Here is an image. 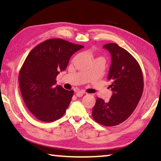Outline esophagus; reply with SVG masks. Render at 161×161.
Masks as SVG:
<instances>
[{
	"label": "esophagus",
	"instance_id": "esophagus-1",
	"mask_svg": "<svg viewBox=\"0 0 161 161\" xmlns=\"http://www.w3.org/2000/svg\"><path fill=\"white\" fill-rule=\"evenodd\" d=\"M83 94H84V92L82 91H78L77 92H76V97H81L83 96Z\"/></svg>",
	"mask_w": 161,
	"mask_h": 161
}]
</instances>
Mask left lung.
I'll return each mask as SVG.
<instances>
[{"label":"left lung","instance_id":"8db88e82","mask_svg":"<svg viewBox=\"0 0 161 161\" xmlns=\"http://www.w3.org/2000/svg\"><path fill=\"white\" fill-rule=\"evenodd\" d=\"M103 48L111 55L108 79L113 94L108 103L97 98L92 117L104 126H114L126 120L136 108L143 92V77L139 64L125 49L113 43Z\"/></svg>","mask_w":161,"mask_h":161}]
</instances>
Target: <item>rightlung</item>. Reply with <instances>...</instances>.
<instances>
[{"mask_svg":"<svg viewBox=\"0 0 161 161\" xmlns=\"http://www.w3.org/2000/svg\"><path fill=\"white\" fill-rule=\"evenodd\" d=\"M83 46L52 39L31 51L19 72V86L27 108L39 120L61 118L69 105L74 91L57 84L56 77L67 68L74 53Z\"/></svg>","mask_w":161,"mask_h":161,"instance_id":"obj_1","label":"right lung"}]
</instances>
